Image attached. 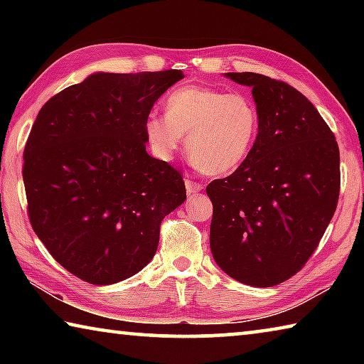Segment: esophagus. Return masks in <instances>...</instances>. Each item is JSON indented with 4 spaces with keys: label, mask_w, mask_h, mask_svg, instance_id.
<instances>
[{
    "label": "esophagus",
    "mask_w": 364,
    "mask_h": 364,
    "mask_svg": "<svg viewBox=\"0 0 364 364\" xmlns=\"http://www.w3.org/2000/svg\"><path fill=\"white\" fill-rule=\"evenodd\" d=\"M186 191H188V194L191 196V194H197V193H200L202 189H204V186H202L200 183H196V181H193V180H186Z\"/></svg>",
    "instance_id": "1"
}]
</instances>
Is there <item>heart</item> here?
I'll list each match as a JSON object with an SVG mask.
<instances>
[{
	"label": "heart",
	"instance_id": "heart-1",
	"mask_svg": "<svg viewBox=\"0 0 364 364\" xmlns=\"http://www.w3.org/2000/svg\"><path fill=\"white\" fill-rule=\"evenodd\" d=\"M260 117L242 93L186 85L165 100V117L151 114L144 134L159 159L171 160L186 138L188 156L205 175H225L245 162L254 147Z\"/></svg>",
	"mask_w": 364,
	"mask_h": 364
}]
</instances>
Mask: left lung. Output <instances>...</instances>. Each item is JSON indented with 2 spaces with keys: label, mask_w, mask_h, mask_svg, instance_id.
Here are the masks:
<instances>
[{
  "label": "left lung",
  "mask_w": 364,
  "mask_h": 364,
  "mask_svg": "<svg viewBox=\"0 0 364 364\" xmlns=\"http://www.w3.org/2000/svg\"><path fill=\"white\" fill-rule=\"evenodd\" d=\"M225 77L252 88L260 127L241 167L207 186L210 249L232 279L271 287L301 269L334 217L338 146L315 106L291 85L254 72Z\"/></svg>",
  "instance_id": "left-lung-1"
}]
</instances>
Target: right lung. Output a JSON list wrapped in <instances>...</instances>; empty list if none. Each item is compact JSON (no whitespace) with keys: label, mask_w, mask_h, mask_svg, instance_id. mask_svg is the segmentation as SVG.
Segmentation results:
<instances>
[{"label":"right lung","mask_w":364,"mask_h":364,"mask_svg":"<svg viewBox=\"0 0 364 364\" xmlns=\"http://www.w3.org/2000/svg\"><path fill=\"white\" fill-rule=\"evenodd\" d=\"M181 70L95 72L53 96L23 151L33 231L54 260L96 286L152 260L160 223L186 200L180 171L146 151L144 122Z\"/></svg>","instance_id":"add662e5"}]
</instances>
